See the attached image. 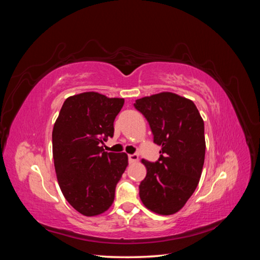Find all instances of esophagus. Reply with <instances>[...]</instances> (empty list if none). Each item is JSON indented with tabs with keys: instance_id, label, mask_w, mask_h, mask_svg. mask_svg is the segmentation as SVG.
Returning a JSON list of instances; mask_svg holds the SVG:
<instances>
[{
	"instance_id": "esophagus-1",
	"label": "esophagus",
	"mask_w": 260,
	"mask_h": 260,
	"mask_svg": "<svg viewBox=\"0 0 260 260\" xmlns=\"http://www.w3.org/2000/svg\"><path fill=\"white\" fill-rule=\"evenodd\" d=\"M128 158H129L130 162H136L139 160V156L137 154H131L128 156Z\"/></svg>"
}]
</instances>
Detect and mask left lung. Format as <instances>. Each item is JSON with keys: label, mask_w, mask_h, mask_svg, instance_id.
<instances>
[{"label": "left lung", "mask_w": 260, "mask_h": 260, "mask_svg": "<svg viewBox=\"0 0 260 260\" xmlns=\"http://www.w3.org/2000/svg\"><path fill=\"white\" fill-rule=\"evenodd\" d=\"M149 123L154 143L161 146L158 160L142 159L146 177L140 199L158 215L176 214L194 193L205 160L204 120L191 100L161 92L136 101Z\"/></svg>", "instance_id": "8db88e82"}]
</instances>
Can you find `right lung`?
I'll return each instance as SVG.
<instances>
[{
  "label": "right lung",
  "instance_id": "right-lung-1",
  "mask_svg": "<svg viewBox=\"0 0 260 260\" xmlns=\"http://www.w3.org/2000/svg\"><path fill=\"white\" fill-rule=\"evenodd\" d=\"M124 100L98 92L69 96L52 132L53 158L66 201L86 217L103 214L128 166L125 153H107L104 141L114 136V120Z\"/></svg>",
  "mask_w": 260,
  "mask_h": 260
}]
</instances>
